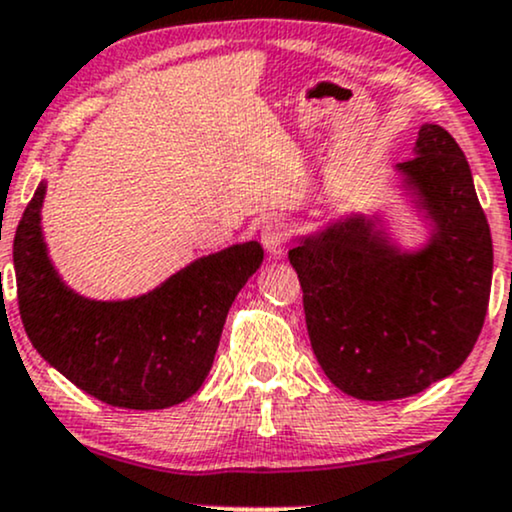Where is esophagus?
I'll list each match as a JSON object with an SVG mask.
<instances>
[{
  "label": "esophagus",
  "mask_w": 512,
  "mask_h": 512,
  "mask_svg": "<svg viewBox=\"0 0 512 512\" xmlns=\"http://www.w3.org/2000/svg\"><path fill=\"white\" fill-rule=\"evenodd\" d=\"M261 239H263V246H266V251L273 258H282L285 256V246H287V239H290V232H287V222L278 218H268L263 222V230H261Z\"/></svg>",
  "instance_id": "esophagus-1"
}]
</instances>
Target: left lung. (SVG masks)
Segmentation results:
<instances>
[{"label": "left lung", "instance_id": "obj_1", "mask_svg": "<svg viewBox=\"0 0 512 512\" xmlns=\"http://www.w3.org/2000/svg\"><path fill=\"white\" fill-rule=\"evenodd\" d=\"M412 153L393 170L424 222L417 244L374 208L328 218L290 251L318 364L357 400L410 398L458 371L489 306L494 246L465 153L438 124L419 129Z\"/></svg>", "mask_w": 512, "mask_h": 512}]
</instances>
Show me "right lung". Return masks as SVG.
Returning <instances> with one entry per match:
<instances>
[{
    "label": "right lung",
    "instance_id": "1",
    "mask_svg": "<svg viewBox=\"0 0 512 512\" xmlns=\"http://www.w3.org/2000/svg\"><path fill=\"white\" fill-rule=\"evenodd\" d=\"M40 182L16 227L18 311L47 364L112 407L165 410L196 393L218 352L227 311L261 268L263 246L232 244L194 258L153 290L126 299H90L54 268Z\"/></svg>",
    "mask_w": 512,
    "mask_h": 512
}]
</instances>
